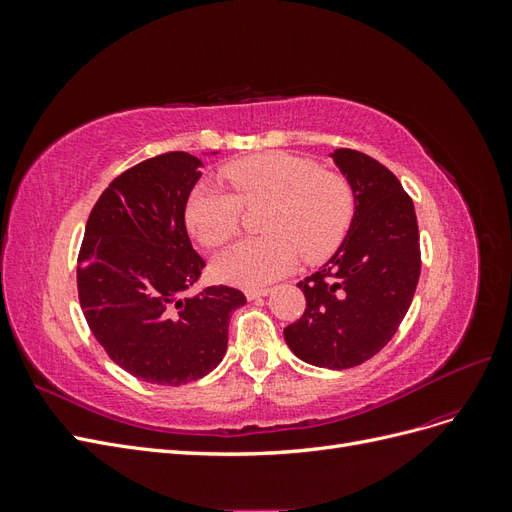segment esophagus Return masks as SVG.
Instances as JSON below:
<instances>
[{
    "mask_svg": "<svg viewBox=\"0 0 512 512\" xmlns=\"http://www.w3.org/2000/svg\"><path fill=\"white\" fill-rule=\"evenodd\" d=\"M267 294H269V288H252V290H245V297L250 299V301L267 297Z\"/></svg>",
    "mask_w": 512,
    "mask_h": 512,
    "instance_id": "1",
    "label": "esophagus"
}]
</instances>
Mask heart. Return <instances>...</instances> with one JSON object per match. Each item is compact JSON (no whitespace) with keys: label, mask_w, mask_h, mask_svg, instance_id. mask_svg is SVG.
Returning a JSON list of instances; mask_svg holds the SVG:
<instances>
[{"label":"heart","mask_w":512,"mask_h":512,"mask_svg":"<svg viewBox=\"0 0 512 512\" xmlns=\"http://www.w3.org/2000/svg\"><path fill=\"white\" fill-rule=\"evenodd\" d=\"M222 177L232 192L198 183L185 203V224L205 247H220L237 235L243 209L265 207V237L239 241L213 262L218 280L232 286H267L299 254L305 262L329 258L354 220L352 183L309 158L267 151L226 164Z\"/></svg>","instance_id":"obj_1"}]
</instances>
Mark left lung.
Here are the masks:
<instances>
[{"label":"left lung","mask_w":512,"mask_h":512,"mask_svg":"<svg viewBox=\"0 0 512 512\" xmlns=\"http://www.w3.org/2000/svg\"><path fill=\"white\" fill-rule=\"evenodd\" d=\"M333 160L352 183L354 220L327 265L297 284L305 312L284 337L301 361L348 369L397 333L421 275V243L412 198L389 168L354 149H335Z\"/></svg>","instance_id":"8db88e82"}]
</instances>
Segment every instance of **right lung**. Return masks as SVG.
<instances>
[{
    "label": "right lung",
    "instance_id": "1",
    "mask_svg": "<svg viewBox=\"0 0 512 512\" xmlns=\"http://www.w3.org/2000/svg\"><path fill=\"white\" fill-rule=\"evenodd\" d=\"M200 160L168 151L128 168L89 213L76 265L91 333L138 380L188 384L220 365L228 322L245 294L211 286L196 297L205 260L185 228V203Z\"/></svg>",
    "mask_w": 512,
    "mask_h": 512
}]
</instances>
